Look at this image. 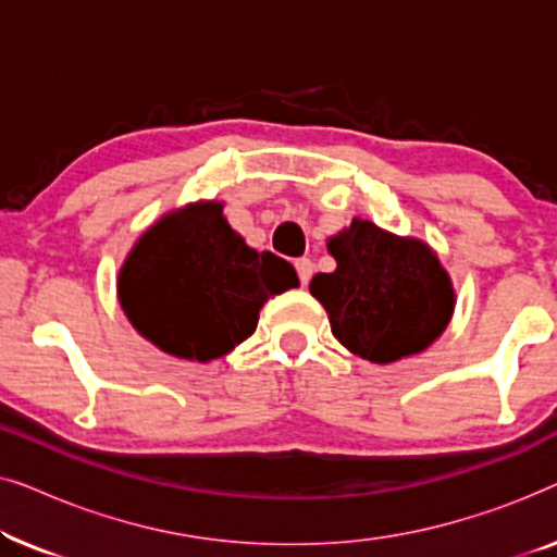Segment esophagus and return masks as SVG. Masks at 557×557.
I'll return each instance as SVG.
<instances>
[{"instance_id":"obj_1","label":"esophagus","mask_w":557,"mask_h":557,"mask_svg":"<svg viewBox=\"0 0 557 557\" xmlns=\"http://www.w3.org/2000/svg\"><path fill=\"white\" fill-rule=\"evenodd\" d=\"M294 265H296V273H299L301 286H307L311 281V273H314V263H311L309 258H299V261H296Z\"/></svg>"}]
</instances>
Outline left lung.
Returning <instances> with one entry per match:
<instances>
[{
  "label": "left lung",
  "mask_w": 557,
  "mask_h": 557,
  "mask_svg": "<svg viewBox=\"0 0 557 557\" xmlns=\"http://www.w3.org/2000/svg\"><path fill=\"white\" fill-rule=\"evenodd\" d=\"M330 253L337 271L317 273L309 292L349 352L395 362L421 352L446 330L454 311L451 278L425 243L355 220L330 240Z\"/></svg>",
  "instance_id": "left-lung-1"
}]
</instances>
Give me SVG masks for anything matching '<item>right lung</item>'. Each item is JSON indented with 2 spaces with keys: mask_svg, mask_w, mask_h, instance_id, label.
I'll use <instances>...</instances> for the list:
<instances>
[{
  "mask_svg": "<svg viewBox=\"0 0 557 557\" xmlns=\"http://www.w3.org/2000/svg\"><path fill=\"white\" fill-rule=\"evenodd\" d=\"M294 286V265L248 248L218 202L149 227L119 276L121 304L136 330L164 352L197 362L248 339L263 301Z\"/></svg>",
  "mask_w": 557,
  "mask_h": 557,
  "instance_id": "1",
  "label": "right lung"
}]
</instances>
